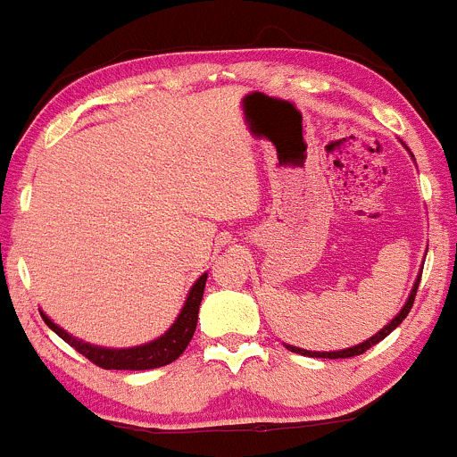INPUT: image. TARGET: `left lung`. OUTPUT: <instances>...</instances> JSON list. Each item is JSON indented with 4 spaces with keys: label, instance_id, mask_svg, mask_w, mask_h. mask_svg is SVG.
Returning <instances> with one entry per match:
<instances>
[{
    "label": "left lung",
    "instance_id": "obj_1",
    "mask_svg": "<svg viewBox=\"0 0 457 457\" xmlns=\"http://www.w3.org/2000/svg\"><path fill=\"white\" fill-rule=\"evenodd\" d=\"M407 150H409V147H407ZM411 156H413V154H411ZM427 250H428V247H427ZM422 267H425V261H422ZM420 276H422V271H418L416 283H413V287H411V292H409V298H407V301H404L403 310H400L398 314H395L394 318H391V320L386 322V325L382 327L380 331H376V334L370 336V338H367V340H362V343L353 345V347H347V349H340V352H310V349L294 347V345H285V343H283V345H285V347L289 349V352H294V353H303V356H310V358H331V361H334V358H352V356H361V353H365L367 349L373 347V345L380 343L382 338H386V336H389L391 331H394L395 327H398L400 322H403L404 318H407V314H409V312H411V307H413V298H416L418 285H420Z\"/></svg>",
    "mask_w": 457,
    "mask_h": 457
}]
</instances>
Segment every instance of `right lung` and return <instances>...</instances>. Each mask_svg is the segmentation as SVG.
Wrapping results in <instances>:
<instances>
[{
    "label": "right lung",
    "instance_id": "right-lung-1",
    "mask_svg": "<svg viewBox=\"0 0 457 457\" xmlns=\"http://www.w3.org/2000/svg\"><path fill=\"white\" fill-rule=\"evenodd\" d=\"M207 274H201L195 280V285L187 292L186 303H183L181 312H179L177 320L170 325V329L165 334H161L159 338L150 340V343L137 345V347H101V345L86 343V340L75 338L72 334H68L66 329L53 322V318L41 312L46 325L59 336V338L66 340L71 347H75L81 356H86L87 361L95 362L96 367H104V370H156V367L170 365V362L177 361L186 347L190 345L192 336H195L196 320H199V305L203 301V289H205Z\"/></svg>",
    "mask_w": 457,
    "mask_h": 457
}]
</instances>
